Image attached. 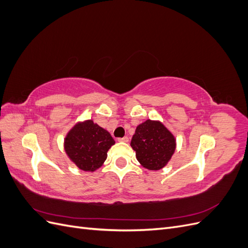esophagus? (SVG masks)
<instances>
[{"mask_svg":"<svg viewBox=\"0 0 248 248\" xmlns=\"http://www.w3.org/2000/svg\"><path fill=\"white\" fill-rule=\"evenodd\" d=\"M118 140H119V141H123V142H127V141L129 140V139L127 138V137H124V138H119Z\"/></svg>","mask_w":248,"mask_h":248,"instance_id":"34e87169","label":"esophagus"}]
</instances>
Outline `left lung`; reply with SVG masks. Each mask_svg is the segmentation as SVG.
<instances>
[{"label": "left lung", "mask_w": 248, "mask_h": 248, "mask_svg": "<svg viewBox=\"0 0 248 248\" xmlns=\"http://www.w3.org/2000/svg\"><path fill=\"white\" fill-rule=\"evenodd\" d=\"M130 146L142 167L158 170L167 166L174 154L176 139L161 122L147 120L137 127Z\"/></svg>", "instance_id": "8db88e82"}]
</instances>
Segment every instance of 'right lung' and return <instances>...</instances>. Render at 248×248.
Returning a JSON list of instances; mask_svg holds the SVG:
<instances>
[{
    "instance_id": "obj_1",
    "label": "right lung",
    "mask_w": 248,
    "mask_h": 248,
    "mask_svg": "<svg viewBox=\"0 0 248 248\" xmlns=\"http://www.w3.org/2000/svg\"><path fill=\"white\" fill-rule=\"evenodd\" d=\"M115 145L110 133L93 120L74 125L64 139V149L69 159L85 171L99 169L108 157V149Z\"/></svg>"
}]
</instances>
